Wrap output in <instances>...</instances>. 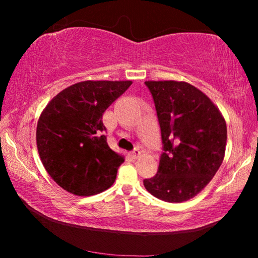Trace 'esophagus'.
Segmentation results:
<instances>
[{
    "label": "esophagus",
    "mask_w": 258,
    "mask_h": 258,
    "mask_svg": "<svg viewBox=\"0 0 258 258\" xmlns=\"http://www.w3.org/2000/svg\"><path fill=\"white\" fill-rule=\"evenodd\" d=\"M140 155H141V151H140V149H139V148H135V149H134V150H132V151H131V152H130V156H131V157H132V158H133V159H137V158H138V157H139Z\"/></svg>",
    "instance_id": "obj_1"
}]
</instances>
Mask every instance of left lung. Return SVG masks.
Returning a JSON list of instances; mask_svg holds the SVG:
<instances>
[{
  "mask_svg": "<svg viewBox=\"0 0 258 258\" xmlns=\"http://www.w3.org/2000/svg\"><path fill=\"white\" fill-rule=\"evenodd\" d=\"M155 102L163 152L146 189L167 203L194 198L220 168L226 124L206 94L185 82H145Z\"/></svg>",
  "mask_w": 258,
  "mask_h": 258,
  "instance_id": "8db88e82",
  "label": "left lung"
}]
</instances>
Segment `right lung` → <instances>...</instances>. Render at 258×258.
<instances>
[{
  "label": "right lung",
  "instance_id": "right-lung-1",
  "mask_svg": "<svg viewBox=\"0 0 258 258\" xmlns=\"http://www.w3.org/2000/svg\"><path fill=\"white\" fill-rule=\"evenodd\" d=\"M131 81H85L67 87L43 110L36 130L46 172L76 196L100 194L112 185L124 158L107 143L102 115Z\"/></svg>",
  "mask_w": 258,
  "mask_h": 258
}]
</instances>
